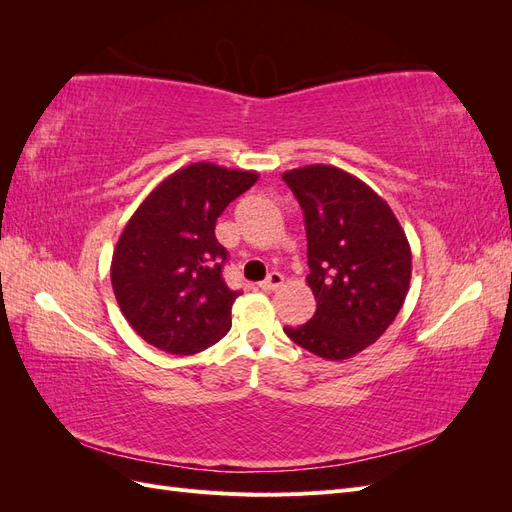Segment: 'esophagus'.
I'll return each instance as SVG.
<instances>
[{"label":"esophagus","mask_w":512,"mask_h":512,"mask_svg":"<svg viewBox=\"0 0 512 512\" xmlns=\"http://www.w3.org/2000/svg\"><path fill=\"white\" fill-rule=\"evenodd\" d=\"M282 284H284V275L277 273V271H271V273L267 275V280L260 282V288H262V290H277Z\"/></svg>","instance_id":"1"}]
</instances>
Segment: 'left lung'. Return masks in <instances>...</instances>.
I'll return each mask as SVG.
<instances>
[{"label":"left lung","instance_id":"obj_1","mask_svg":"<svg viewBox=\"0 0 512 512\" xmlns=\"http://www.w3.org/2000/svg\"><path fill=\"white\" fill-rule=\"evenodd\" d=\"M307 235V286L316 314L284 327L294 344L329 361L359 354L391 327L406 301L412 252L406 232L367 183L327 164L286 170Z\"/></svg>","mask_w":512,"mask_h":512}]
</instances>
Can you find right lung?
Listing matches in <instances>:
<instances>
[{
  "label": "right lung",
  "mask_w": 512,
  "mask_h": 512,
  "mask_svg": "<svg viewBox=\"0 0 512 512\" xmlns=\"http://www.w3.org/2000/svg\"><path fill=\"white\" fill-rule=\"evenodd\" d=\"M256 181V170L196 162L166 177L134 211L115 245L111 282L121 314L147 344L185 356L230 331L241 292L222 277L228 254L215 222Z\"/></svg>",
  "instance_id": "right-lung-1"
}]
</instances>
